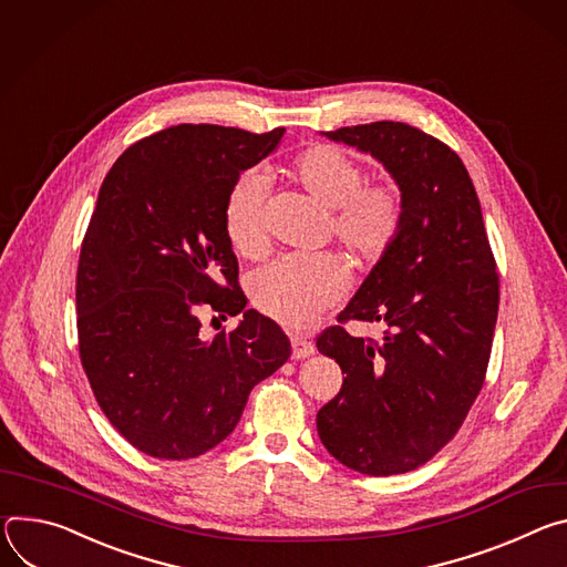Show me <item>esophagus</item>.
Segmentation results:
<instances>
[{
  "label": "esophagus",
  "mask_w": 567,
  "mask_h": 567,
  "mask_svg": "<svg viewBox=\"0 0 567 567\" xmlns=\"http://www.w3.org/2000/svg\"><path fill=\"white\" fill-rule=\"evenodd\" d=\"M290 344H292V358H297V360H303V358H308V355L316 353V344H312V342H310V340H306V338L292 336Z\"/></svg>",
  "instance_id": "esophagus-1"
}]
</instances>
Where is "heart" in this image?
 Instances as JSON below:
<instances>
[{"label": "heart", "mask_w": 567, "mask_h": 567, "mask_svg": "<svg viewBox=\"0 0 567 567\" xmlns=\"http://www.w3.org/2000/svg\"><path fill=\"white\" fill-rule=\"evenodd\" d=\"M290 173L318 203L331 209L333 234L364 261L381 259L403 225V200L392 184H367L362 164L338 146L301 151ZM266 179L245 173L227 194L223 223L229 245L243 257L268 247L264 225ZM347 290V268L336 255L281 257L249 279V299L266 318L303 329Z\"/></svg>", "instance_id": "obj_1"}]
</instances>
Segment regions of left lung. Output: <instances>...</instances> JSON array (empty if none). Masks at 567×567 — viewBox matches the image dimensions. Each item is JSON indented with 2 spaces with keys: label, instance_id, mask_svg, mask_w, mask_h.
<instances>
[{
  "label": "left lung",
  "instance_id": "obj_1",
  "mask_svg": "<svg viewBox=\"0 0 567 567\" xmlns=\"http://www.w3.org/2000/svg\"><path fill=\"white\" fill-rule=\"evenodd\" d=\"M381 162L403 200L396 240L338 320L383 322L381 342L318 338L347 379L318 412L324 449L364 475L414 471L477 399L497 320V272L473 179L455 151L401 121L322 133Z\"/></svg>",
  "mask_w": 567,
  "mask_h": 567
}]
</instances>
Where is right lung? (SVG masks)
<instances>
[{
  "label": "right lung",
  "mask_w": 567,
  "mask_h": 567,
  "mask_svg": "<svg viewBox=\"0 0 567 567\" xmlns=\"http://www.w3.org/2000/svg\"><path fill=\"white\" fill-rule=\"evenodd\" d=\"M284 133L173 125L133 144L101 184L76 275L81 362L103 414L151 457L218 446L251 388L290 358L279 324L245 308L223 223L240 173ZM205 305L244 318L205 339Z\"/></svg>",
  "instance_id": "add662e5"
}]
</instances>
